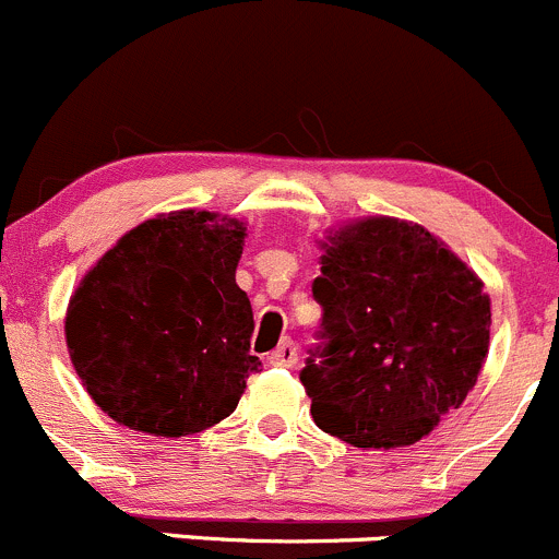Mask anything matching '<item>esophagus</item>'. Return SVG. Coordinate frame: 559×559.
Segmentation results:
<instances>
[{"label": "esophagus", "instance_id": "obj_1", "mask_svg": "<svg viewBox=\"0 0 559 559\" xmlns=\"http://www.w3.org/2000/svg\"><path fill=\"white\" fill-rule=\"evenodd\" d=\"M296 361H298V347L293 340H282L277 350L269 353V364H274V367H293Z\"/></svg>", "mask_w": 559, "mask_h": 559}]
</instances>
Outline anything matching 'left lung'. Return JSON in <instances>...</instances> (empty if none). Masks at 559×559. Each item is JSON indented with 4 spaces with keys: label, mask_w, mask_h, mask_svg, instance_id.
Wrapping results in <instances>:
<instances>
[{
    "label": "left lung",
    "mask_w": 559,
    "mask_h": 559,
    "mask_svg": "<svg viewBox=\"0 0 559 559\" xmlns=\"http://www.w3.org/2000/svg\"><path fill=\"white\" fill-rule=\"evenodd\" d=\"M320 245L323 323L301 369L314 424L356 449L413 445L478 380L491 325L484 282L405 219H358Z\"/></svg>",
    "instance_id": "1"
}]
</instances>
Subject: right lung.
<instances>
[{"label": "right lung", "mask_w": 559, "mask_h": 559, "mask_svg": "<svg viewBox=\"0 0 559 559\" xmlns=\"http://www.w3.org/2000/svg\"><path fill=\"white\" fill-rule=\"evenodd\" d=\"M245 223L159 214L116 241L70 298L64 334L81 383L116 424L154 438L214 427L261 361L236 285Z\"/></svg>", "instance_id": "right-lung-1"}]
</instances>
